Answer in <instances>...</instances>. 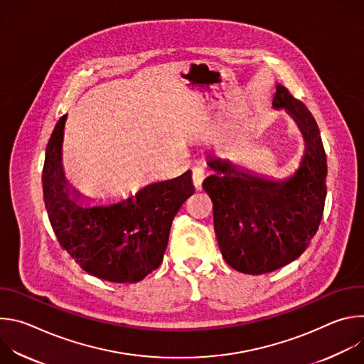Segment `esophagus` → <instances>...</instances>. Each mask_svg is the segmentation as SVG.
I'll use <instances>...</instances> for the list:
<instances>
[{"label": "esophagus", "instance_id": "1", "mask_svg": "<svg viewBox=\"0 0 364 364\" xmlns=\"http://www.w3.org/2000/svg\"><path fill=\"white\" fill-rule=\"evenodd\" d=\"M191 177H193V183H194L196 190H201V183L205 178V170L203 167H194Z\"/></svg>", "mask_w": 364, "mask_h": 364}]
</instances>
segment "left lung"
I'll use <instances>...</instances> for the list:
<instances>
[{
	"instance_id": "1",
	"label": "left lung",
	"mask_w": 364,
	"mask_h": 364,
	"mask_svg": "<svg viewBox=\"0 0 364 364\" xmlns=\"http://www.w3.org/2000/svg\"><path fill=\"white\" fill-rule=\"evenodd\" d=\"M272 105L285 108L305 138L304 160L294 177L269 181L213 157L209 166L216 174L203 181L225 261L249 275L277 271L305 252L321 223L327 196V157L316 118L281 85Z\"/></svg>"
}]
</instances>
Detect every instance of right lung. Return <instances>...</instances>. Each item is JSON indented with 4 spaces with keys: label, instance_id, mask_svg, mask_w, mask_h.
I'll list each match as a JSON object with an SVG mask.
<instances>
[{
    "label": "right lung",
    "instance_id": "obj_1",
    "mask_svg": "<svg viewBox=\"0 0 364 364\" xmlns=\"http://www.w3.org/2000/svg\"><path fill=\"white\" fill-rule=\"evenodd\" d=\"M66 115L51 134L43 166V198L60 246L80 268L103 281L135 284L164 257L174 216L194 193L191 171L154 183L108 207L83 209L70 197L60 163Z\"/></svg>",
    "mask_w": 364,
    "mask_h": 364
}]
</instances>
